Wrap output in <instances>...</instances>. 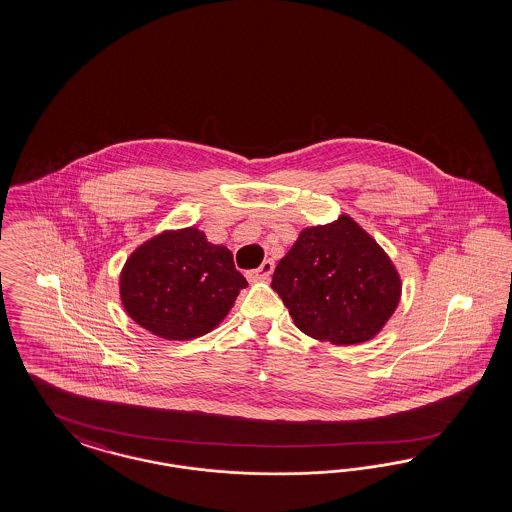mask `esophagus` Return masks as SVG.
Returning <instances> with one entry per match:
<instances>
[{
    "label": "esophagus",
    "mask_w": 512,
    "mask_h": 512,
    "mask_svg": "<svg viewBox=\"0 0 512 512\" xmlns=\"http://www.w3.org/2000/svg\"><path fill=\"white\" fill-rule=\"evenodd\" d=\"M272 274H274V261H264L259 268H255V270H249L248 274H246V278L251 281V283H257V281H268V279L272 278Z\"/></svg>",
    "instance_id": "34e87169"
}]
</instances>
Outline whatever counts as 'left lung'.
Listing matches in <instances>:
<instances>
[{"instance_id":"left-lung-1","label":"left lung","mask_w":512,"mask_h":512,"mask_svg":"<svg viewBox=\"0 0 512 512\" xmlns=\"http://www.w3.org/2000/svg\"><path fill=\"white\" fill-rule=\"evenodd\" d=\"M272 289L306 336L358 345L387 325L402 298V278L372 234L341 214L300 231L276 266Z\"/></svg>"}]
</instances>
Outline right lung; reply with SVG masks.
Listing matches in <instances>:
<instances>
[{
  "label": "right lung",
  "instance_id": "add662e5",
  "mask_svg": "<svg viewBox=\"0 0 512 512\" xmlns=\"http://www.w3.org/2000/svg\"><path fill=\"white\" fill-rule=\"evenodd\" d=\"M248 287L233 253L197 227L163 231L135 249L120 272L127 315L157 338L193 340L212 332Z\"/></svg>",
  "mask_w": 512,
  "mask_h": 512
}]
</instances>
